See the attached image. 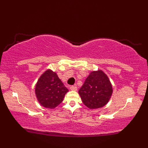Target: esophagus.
Wrapping results in <instances>:
<instances>
[{
	"label": "esophagus",
	"mask_w": 148,
	"mask_h": 148,
	"mask_svg": "<svg viewBox=\"0 0 148 148\" xmlns=\"http://www.w3.org/2000/svg\"><path fill=\"white\" fill-rule=\"evenodd\" d=\"M70 89H71V90H73V91H76L77 89V86H71L70 87Z\"/></svg>",
	"instance_id": "esophagus-1"
}]
</instances>
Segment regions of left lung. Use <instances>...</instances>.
<instances>
[{"mask_svg": "<svg viewBox=\"0 0 148 148\" xmlns=\"http://www.w3.org/2000/svg\"><path fill=\"white\" fill-rule=\"evenodd\" d=\"M112 93V85L108 77L100 70L91 72L79 90L83 103L91 109L104 106Z\"/></svg>", "mask_w": 148, "mask_h": 148, "instance_id": "1", "label": "left lung"}]
</instances>
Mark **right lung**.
<instances>
[{"label": "right lung", "instance_id": "obj_1", "mask_svg": "<svg viewBox=\"0 0 148 148\" xmlns=\"http://www.w3.org/2000/svg\"><path fill=\"white\" fill-rule=\"evenodd\" d=\"M68 91L57 74L51 70L46 71L40 77L36 86V94L39 102L49 109L58 106Z\"/></svg>", "mask_w": 148, "mask_h": 148}]
</instances>
